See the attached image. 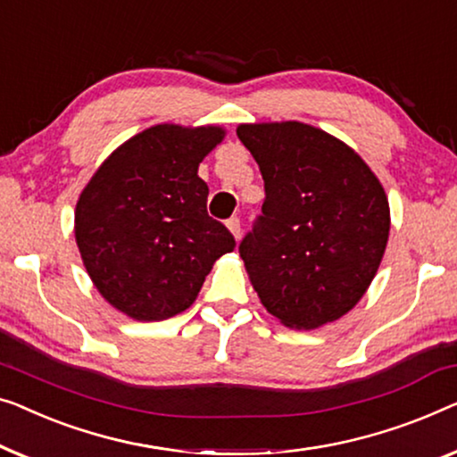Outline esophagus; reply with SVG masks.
Wrapping results in <instances>:
<instances>
[{"label":"esophagus","instance_id":"obj_1","mask_svg":"<svg viewBox=\"0 0 457 457\" xmlns=\"http://www.w3.org/2000/svg\"><path fill=\"white\" fill-rule=\"evenodd\" d=\"M227 228L230 230V233H233L235 239H239V237H241V222H239V218H237V216L228 218V220H227Z\"/></svg>","mask_w":457,"mask_h":457}]
</instances>
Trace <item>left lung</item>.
<instances>
[{"mask_svg":"<svg viewBox=\"0 0 457 457\" xmlns=\"http://www.w3.org/2000/svg\"><path fill=\"white\" fill-rule=\"evenodd\" d=\"M266 200L239 245L262 305L287 328L340 320L367 293L389 237V202L369 164L301 121L241 123Z\"/></svg>","mask_w":457,"mask_h":457,"instance_id":"obj_1","label":"left lung"}]
</instances>
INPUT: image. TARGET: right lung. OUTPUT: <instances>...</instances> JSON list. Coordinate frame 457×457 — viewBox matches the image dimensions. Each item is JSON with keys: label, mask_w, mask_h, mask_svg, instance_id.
<instances>
[{"label": "right lung", "mask_w": 457, "mask_h": 457, "mask_svg": "<svg viewBox=\"0 0 457 457\" xmlns=\"http://www.w3.org/2000/svg\"><path fill=\"white\" fill-rule=\"evenodd\" d=\"M220 125L161 123L111 152L76 204V243L103 299L137 321L194 305L214 262L235 249L208 216L197 167L224 140Z\"/></svg>", "instance_id": "add662e5"}]
</instances>
